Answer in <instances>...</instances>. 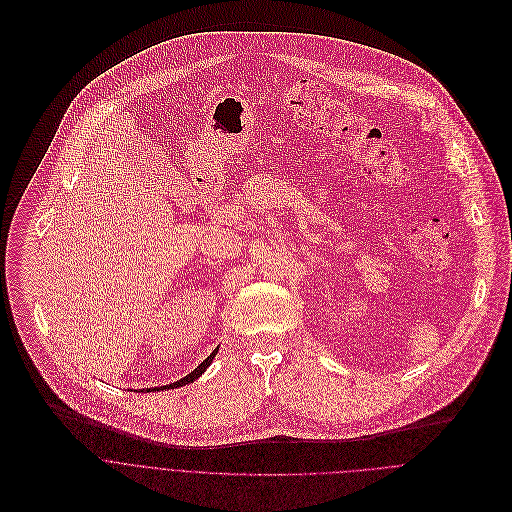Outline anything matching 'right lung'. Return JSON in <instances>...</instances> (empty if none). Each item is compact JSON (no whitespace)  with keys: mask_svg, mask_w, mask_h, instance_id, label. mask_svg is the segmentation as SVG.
Segmentation results:
<instances>
[{"mask_svg":"<svg viewBox=\"0 0 512 512\" xmlns=\"http://www.w3.org/2000/svg\"><path fill=\"white\" fill-rule=\"evenodd\" d=\"M216 353H218V349L206 359V361H203L197 369H193L189 375H185L183 379H179V381H175V383H171V385H163V387H153V389H173V387H181V385H185V383H191V381H195L203 371H206L208 367H210V363H212V359L216 357ZM145 391H151V389H145Z\"/></svg>","mask_w":512,"mask_h":512,"instance_id":"add662e5","label":"right lung"}]
</instances>
